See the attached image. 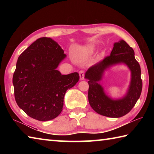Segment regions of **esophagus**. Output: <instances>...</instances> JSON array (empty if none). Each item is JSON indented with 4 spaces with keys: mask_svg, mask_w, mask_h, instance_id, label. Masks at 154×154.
<instances>
[{
    "mask_svg": "<svg viewBox=\"0 0 154 154\" xmlns=\"http://www.w3.org/2000/svg\"><path fill=\"white\" fill-rule=\"evenodd\" d=\"M79 77L81 80H83L85 79V72L83 71H81L79 72Z\"/></svg>",
    "mask_w": 154,
    "mask_h": 154,
    "instance_id": "34e87169",
    "label": "esophagus"
}]
</instances>
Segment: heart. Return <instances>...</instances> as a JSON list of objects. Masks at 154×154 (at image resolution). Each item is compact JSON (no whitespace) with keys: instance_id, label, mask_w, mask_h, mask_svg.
Wrapping results in <instances>:
<instances>
[{"instance_id":"1","label":"heart","mask_w":154,"mask_h":154,"mask_svg":"<svg viewBox=\"0 0 154 154\" xmlns=\"http://www.w3.org/2000/svg\"><path fill=\"white\" fill-rule=\"evenodd\" d=\"M92 50H93V49H90L91 51H92Z\"/></svg>"}]
</instances>
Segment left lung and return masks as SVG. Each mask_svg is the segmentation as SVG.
Returning <instances> with one entry per match:
<instances>
[{"instance_id":"1","label":"left lung","mask_w":154,"mask_h":154,"mask_svg":"<svg viewBox=\"0 0 154 154\" xmlns=\"http://www.w3.org/2000/svg\"><path fill=\"white\" fill-rule=\"evenodd\" d=\"M121 62L126 63L131 71V82L124 98L113 100L105 94L97 82L102 79L105 69ZM140 73V65L135 59L133 49L124 40L115 43L110 55L90 67L85 72V78L89 80L88 100L91 107L96 113L109 118H120L129 113L141 94L143 83Z\"/></svg>"}]
</instances>
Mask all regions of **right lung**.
I'll list each match as a JSON object with an SVG mask.
<instances>
[{
    "label": "right lung",
    "mask_w": 154,
    "mask_h": 154,
    "mask_svg": "<svg viewBox=\"0 0 154 154\" xmlns=\"http://www.w3.org/2000/svg\"><path fill=\"white\" fill-rule=\"evenodd\" d=\"M65 57L56 41L41 37L18 58L13 76L15 99L30 118L45 122L60 114L65 93L79 79L78 72L62 75L56 70Z\"/></svg>",
    "instance_id": "add662e5"
}]
</instances>
